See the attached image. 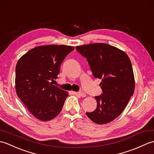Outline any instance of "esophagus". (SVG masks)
<instances>
[{"mask_svg":"<svg viewBox=\"0 0 154 154\" xmlns=\"http://www.w3.org/2000/svg\"><path fill=\"white\" fill-rule=\"evenodd\" d=\"M76 94H79V96H81V97H86V94L84 92H83V91H79V92L78 93H77Z\"/></svg>","mask_w":154,"mask_h":154,"instance_id":"34e87169","label":"esophagus"}]
</instances>
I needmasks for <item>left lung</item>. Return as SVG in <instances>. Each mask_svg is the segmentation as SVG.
Segmentation results:
<instances>
[{
	"label": "left lung",
	"instance_id": "left-lung-1",
	"mask_svg": "<svg viewBox=\"0 0 154 154\" xmlns=\"http://www.w3.org/2000/svg\"><path fill=\"white\" fill-rule=\"evenodd\" d=\"M87 59L93 76L101 80L103 93L94 97L97 107L87 116L99 124L119 116L134 92V77L131 61L125 52L106 44H91L76 47Z\"/></svg>",
	"mask_w": 154,
	"mask_h": 154
}]
</instances>
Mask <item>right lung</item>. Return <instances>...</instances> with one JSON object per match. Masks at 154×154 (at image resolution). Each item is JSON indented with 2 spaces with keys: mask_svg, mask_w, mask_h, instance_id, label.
Returning a JSON list of instances; mask_svg holds the SVG:
<instances>
[{
  "mask_svg": "<svg viewBox=\"0 0 154 154\" xmlns=\"http://www.w3.org/2000/svg\"><path fill=\"white\" fill-rule=\"evenodd\" d=\"M73 50L64 45H42L28 51L16 64V93L38 119L50 120L61 112L68 93L51 81L57 79L61 63Z\"/></svg>",
  "mask_w": 154,
  "mask_h": 154,
  "instance_id": "add662e5",
  "label": "right lung"
}]
</instances>
